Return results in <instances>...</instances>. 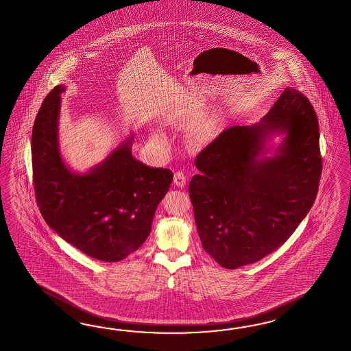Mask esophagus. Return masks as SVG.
<instances>
[{
    "instance_id": "esophagus-1",
    "label": "esophagus",
    "mask_w": 351,
    "mask_h": 351,
    "mask_svg": "<svg viewBox=\"0 0 351 351\" xmlns=\"http://www.w3.org/2000/svg\"><path fill=\"white\" fill-rule=\"evenodd\" d=\"M186 180H188V178H186L185 172L176 171L173 173V184L179 188H182V186L186 185Z\"/></svg>"
}]
</instances>
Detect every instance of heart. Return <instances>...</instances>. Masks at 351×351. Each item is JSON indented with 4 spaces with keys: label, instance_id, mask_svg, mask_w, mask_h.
<instances>
[{
    "label": "heart",
    "instance_id": "heart-1",
    "mask_svg": "<svg viewBox=\"0 0 351 351\" xmlns=\"http://www.w3.org/2000/svg\"><path fill=\"white\" fill-rule=\"evenodd\" d=\"M214 133H215V128H214L212 124H206V125L202 128V132H200L202 137L204 138V139H209V138L213 137Z\"/></svg>",
    "mask_w": 351,
    "mask_h": 351
}]
</instances>
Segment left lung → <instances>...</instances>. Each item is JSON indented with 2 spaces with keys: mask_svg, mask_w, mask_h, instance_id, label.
I'll return each instance as SVG.
<instances>
[{
  "mask_svg": "<svg viewBox=\"0 0 351 351\" xmlns=\"http://www.w3.org/2000/svg\"><path fill=\"white\" fill-rule=\"evenodd\" d=\"M285 131L275 158L256 162L267 134ZM189 184L203 248L226 269L254 264L280 247L316 200L322 173L311 101L287 87L254 127H231L197 154Z\"/></svg>",
  "mask_w": 351,
  "mask_h": 351,
  "instance_id": "8db88e82",
  "label": "left lung"
}]
</instances>
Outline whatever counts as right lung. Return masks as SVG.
Returning a JSON list of instances; mask_svg holds the SVG:
<instances>
[{"label":"right lung","mask_w":351,"mask_h":351,"mask_svg":"<svg viewBox=\"0 0 351 351\" xmlns=\"http://www.w3.org/2000/svg\"><path fill=\"white\" fill-rule=\"evenodd\" d=\"M63 91L56 86L44 99L32 132L36 204L47 224L69 245L96 260L117 263L145 243L172 172L136 160L132 137L93 171L72 173L57 142Z\"/></svg>","instance_id":"add662e5"}]
</instances>
